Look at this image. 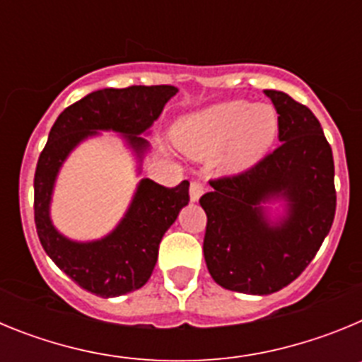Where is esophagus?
Returning a JSON list of instances; mask_svg holds the SVG:
<instances>
[{"label":"esophagus","mask_w":362,"mask_h":362,"mask_svg":"<svg viewBox=\"0 0 362 362\" xmlns=\"http://www.w3.org/2000/svg\"><path fill=\"white\" fill-rule=\"evenodd\" d=\"M203 192H204V188L199 181H192L190 183V201L192 203H197V201H199V197L203 196Z\"/></svg>","instance_id":"esophagus-1"}]
</instances>
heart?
<instances>
[{
    "label": "heart",
    "instance_id": "1",
    "mask_svg": "<svg viewBox=\"0 0 362 362\" xmlns=\"http://www.w3.org/2000/svg\"><path fill=\"white\" fill-rule=\"evenodd\" d=\"M279 119L270 105L226 101L190 114L175 130L177 145L194 159L223 156L226 174L252 170L276 141Z\"/></svg>",
    "mask_w": 362,
    "mask_h": 362
}]
</instances>
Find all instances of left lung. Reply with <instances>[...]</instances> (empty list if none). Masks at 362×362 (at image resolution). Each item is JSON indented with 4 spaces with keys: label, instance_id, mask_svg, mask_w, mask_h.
I'll list each match as a JSON object with an SVG mask.
<instances>
[{
    "label": "left lung",
    "instance_id": "1",
    "mask_svg": "<svg viewBox=\"0 0 362 362\" xmlns=\"http://www.w3.org/2000/svg\"><path fill=\"white\" fill-rule=\"evenodd\" d=\"M279 114V148L248 172L210 181L203 252L210 276L232 292L268 296L310 264L335 216L334 156L312 110L264 90ZM284 212L269 217L272 204Z\"/></svg>",
    "mask_w": 362,
    "mask_h": 362
}]
</instances>
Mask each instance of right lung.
I'll use <instances>...</instances> for the list:
<instances>
[{
  "label": "right lung",
  "mask_w": 362,
  "mask_h": 362,
  "mask_svg": "<svg viewBox=\"0 0 362 362\" xmlns=\"http://www.w3.org/2000/svg\"><path fill=\"white\" fill-rule=\"evenodd\" d=\"M175 94L177 88L172 85L101 88L65 108L50 129L34 175L37 238L57 268L86 292L117 297L141 288L158 263L163 235L188 204L190 183L165 188L143 177L116 228L101 239L74 241L54 226L50 217L57 174L72 150L99 132L119 134L136 156L137 174H141L143 158L150 150L143 136L150 134L153 121Z\"/></svg>",
  "instance_id": "add662e5"
}]
</instances>
